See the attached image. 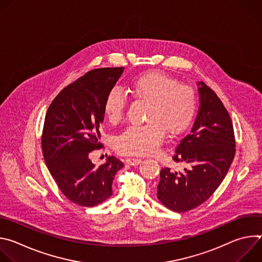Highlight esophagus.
Returning a JSON list of instances; mask_svg holds the SVG:
<instances>
[{"label":"esophagus","mask_w":262,"mask_h":262,"mask_svg":"<svg viewBox=\"0 0 262 262\" xmlns=\"http://www.w3.org/2000/svg\"><path fill=\"white\" fill-rule=\"evenodd\" d=\"M125 162H126V164L129 165V166H137V165H139V164L142 162V160L132 158V159H126Z\"/></svg>","instance_id":"obj_1"}]
</instances>
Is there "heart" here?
Listing matches in <instances>:
<instances>
[{
  "instance_id": "heart-1",
  "label": "heart",
  "mask_w": 262,
  "mask_h": 262,
  "mask_svg": "<svg viewBox=\"0 0 262 262\" xmlns=\"http://www.w3.org/2000/svg\"><path fill=\"white\" fill-rule=\"evenodd\" d=\"M132 94L147 101L145 124L130 125L115 139L117 152L125 156H147L158 150L165 131L171 136L182 134L192 124L197 97L194 90L159 71L146 72L129 83ZM126 108V97L118 88L108 91L103 113L111 123L119 122Z\"/></svg>"
}]
</instances>
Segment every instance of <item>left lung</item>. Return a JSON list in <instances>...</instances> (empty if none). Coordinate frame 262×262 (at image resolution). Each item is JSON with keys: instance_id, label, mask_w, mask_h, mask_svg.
Masks as SVG:
<instances>
[{"instance_id": "left-lung-1", "label": "left lung", "mask_w": 262, "mask_h": 262, "mask_svg": "<svg viewBox=\"0 0 262 262\" xmlns=\"http://www.w3.org/2000/svg\"><path fill=\"white\" fill-rule=\"evenodd\" d=\"M199 110L189 135L178 144L174 162L189 169L160 173L158 199L169 209L185 212L205 202L225 178L235 154L232 121L216 94L198 82Z\"/></svg>"}]
</instances>
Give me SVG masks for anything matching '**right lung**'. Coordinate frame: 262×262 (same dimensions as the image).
Masks as SVG:
<instances>
[{
    "label": "right lung",
    "instance_id": "1",
    "mask_svg": "<svg viewBox=\"0 0 262 262\" xmlns=\"http://www.w3.org/2000/svg\"><path fill=\"white\" fill-rule=\"evenodd\" d=\"M123 67L98 68L64 88L48 108L42 151L46 164L64 196L81 206H95L113 194L112 183L123 164L114 157L96 167L89 155L99 149L103 102Z\"/></svg>",
    "mask_w": 262,
    "mask_h": 262
}]
</instances>
